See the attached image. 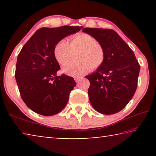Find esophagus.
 Returning a JSON list of instances; mask_svg holds the SVG:
<instances>
[{
  "instance_id": "34e87169",
  "label": "esophagus",
  "mask_w": 156,
  "mask_h": 156,
  "mask_svg": "<svg viewBox=\"0 0 156 156\" xmlns=\"http://www.w3.org/2000/svg\"><path fill=\"white\" fill-rule=\"evenodd\" d=\"M74 80H75V81L76 82V83H78V82L80 80V78L76 76V77H74Z\"/></svg>"
}]
</instances>
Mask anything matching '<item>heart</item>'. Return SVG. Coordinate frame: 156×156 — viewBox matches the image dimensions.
I'll return each instance as SVG.
<instances>
[{"mask_svg": "<svg viewBox=\"0 0 156 156\" xmlns=\"http://www.w3.org/2000/svg\"><path fill=\"white\" fill-rule=\"evenodd\" d=\"M76 59L67 62L62 69L65 74L80 76L91 69H96L102 65L105 60V51L93 36L87 34L74 36L69 43L62 39L55 47L54 55L60 64L63 65L72 58L74 52Z\"/></svg>", "mask_w": 156, "mask_h": 156, "instance_id": "obj_1", "label": "heart"}]
</instances>
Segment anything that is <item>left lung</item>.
<instances>
[{
	"label": "left lung",
	"instance_id": "8db88e82",
	"mask_svg": "<svg viewBox=\"0 0 156 156\" xmlns=\"http://www.w3.org/2000/svg\"><path fill=\"white\" fill-rule=\"evenodd\" d=\"M105 51L102 65L86 76L90 102L98 112L114 114L126 107L138 86L140 66L133 51L115 31L109 29L84 28Z\"/></svg>",
	"mask_w": 156,
	"mask_h": 156
}]
</instances>
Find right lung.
<instances>
[{
	"label": "right lung",
	"instance_id": "right-lung-1",
	"mask_svg": "<svg viewBox=\"0 0 156 156\" xmlns=\"http://www.w3.org/2000/svg\"><path fill=\"white\" fill-rule=\"evenodd\" d=\"M82 28L69 25L41 28L20 50L15 78L21 98L33 112L50 116L61 112L67 105L76 84L72 77L56 75L60 65L54 49L60 40Z\"/></svg>",
	"mask_w": 156,
	"mask_h": 156
}]
</instances>
